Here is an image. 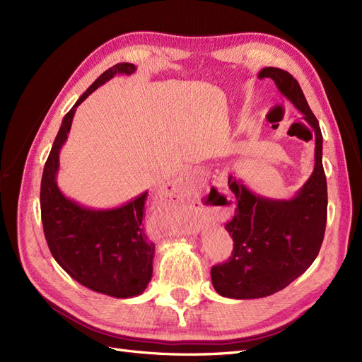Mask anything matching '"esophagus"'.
<instances>
[{
	"mask_svg": "<svg viewBox=\"0 0 362 362\" xmlns=\"http://www.w3.org/2000/svg\"><path fill=\"white\" fill-rule=\"evenodd\" d=\"M199 184L198 181H194L193 178H178L170 182L168 193V201L172 205L182 206V208H194L196 210V218L194 223L201 225L205 222V217L198 213V208H196V194H198L199 190Z\"/></svg>",
	"mask_w": 362,
	"mask_h": 362,
	"instance_id": "34e87169",
	"label": "esophagus"
}]
</instances>
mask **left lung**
<instances>
[{"label": "left lung", "instance_id": "left-lung-1", "mask_svg": "<svg viewBox=\"0 0 362 362\" xmlns=\"http://www.w3.org/2000/svg\"><path fill=\"white\" fill-rule=\"evenodd\" d=\"M258 78H272L314 131V170L291 199H270L249 190L231 173L228 185L235 196L233 221L225 228L234 249L223 264L211 269L214 290L231 299H258L286 288L308 269L325 237L327 187L322 163L323 137L319 120L299 83L287 71L264 68ZM311 136V137H313Z\"/></svg>", "mask_w": 362, "mask_h": 362}]
</instances>
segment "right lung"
<instances>
[{
  "instance_id": "obj_1",
  "label": "right lung",
  "mask_w": 362,
  "mask_h": 362,
  "mask_svg": "<svg viewBox=\"0 0 362 362\" xmlns=\"http://www.w3.org/2000/svg\"><path fill=\"white\" fill-rule=\"evenodd\" d=\"M136 69L133 63H117L78 98L63 117L40 184L43 233L54 259L81 286L117 299L141 294L152 278L156 245L141 228L148 192L120 206L95 210L66 198L56 177L76 107L116 74L131 75Z\"/></svg>"
}]
</instances>
